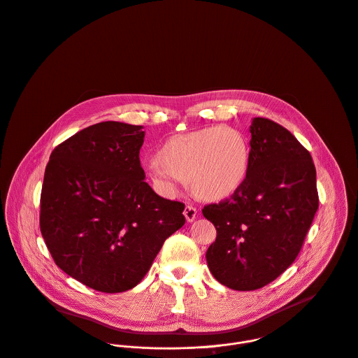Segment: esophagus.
<instances>
[{"label":"esophagus","mask_w":358,"mask_h":358,"mask_svg":"<svg viewBox=\"0 0 358 358\" xmlns=\"http://www.w3.org/2000/svg\"><path fill=\"white\" fill-rule=\"evenodd\" d=\"M183 215H185L187 222H193L196 220V217H197V210L194 207H192V206H186V208L183 211Z\"/></svg>","instance_id":"1"}]
</instances>
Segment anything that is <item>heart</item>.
<instances>
[{"label":"heart","instance_id":"b5f03b06","mask_svg":"<svg viewBox=\"0 0 358 358\" xmlns=\"http://www.w3.org/2000/svg\"><path fill=\"white\" fill-rule=\"evenodd\" d=\"M147 166L151 180L176 194L190 183L197 197L218 200L236 192L248 173L250 145L232 126H211L169 137Z\"/></svg>","mask_w":358,"mask_h":358}]
</instances>
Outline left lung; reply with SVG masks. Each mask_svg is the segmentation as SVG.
Masks as SVG:
<instances>
[{
  "label": "left lung",
  "mask_w": 358,
  "mask_h": 358,
  "mask_svg": "<svg viewBox=\"0 0 358 358\" xmlns=\"http://www.w3.org/2000/svg\"><path fill=\"white\" fill-rule=\"evenodd\" d=\"M250 133L247 178L231 199L203 208L217 229L208 268L241 292L264 287L294 262L318 210L315 166L299 140L266 118H254Z\"/></svg>",
  "instance_id": "1"
}]
</instances>
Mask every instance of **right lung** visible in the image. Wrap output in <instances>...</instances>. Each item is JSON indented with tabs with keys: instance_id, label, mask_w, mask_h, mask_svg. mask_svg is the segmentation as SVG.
Segmentation results:
<instances>
[{
	"instance_id": "obj_1",
	"label": "right lung",
	"mask_w": 358,
	"mask_h": 358,
	"mask_svg": "<svg viewBox=\"0 0 358 358\" xmlns=\"http://www.w3.org/2000/svg\"><path fill=\"white\" fill-rule=\"evenodd\" d=\"M143 126L92 124L54 148L40 197V231L55 264L80 283L120 293L148 272L185 225V204L159 197L138 152Z\"/></svg>"
}]
</instances>
